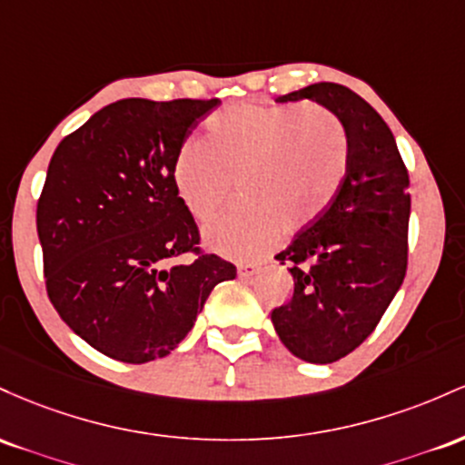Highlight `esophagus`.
Returning a JSON list of instances; mask_svg holds the SVG:
<instances>
[{
  "mask_svg": "<svg viewBox=\"0 0 465 465\" xmlns=\"http://www.w3.org/2000/svg\"><path fill=\"white\" fill-rule=\"evenodd\" d=\"M257 265L254 263H239L237 265V274L242 276V279H250V276H254L257 274Z\"/></svg>",
  "mask_w": 465,
  "mask_h": 465,
  "instance_id": "34e87169",
  "label": "esophagus"
}]
</instances>
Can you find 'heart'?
<instances>
[{
    "mask_svg": "<svg viewBox=\"0 0 465 465\" xmlns=\"http://www.w3.org/2000/svg\"><path fill=\"white\" fill-rule=\"evenodd\" d=\"M349 171V138L325 107L231 105L208 120V143L186 140L177 151V195L195 219H211L208 248L232 259H259L279 242L316 222L336 200Z\"/></svg>",
    "mask_w": 465,
    "mask_h": 465,
    "instance_id": "obj_1",
    "label": "heart"
}]
</instances>
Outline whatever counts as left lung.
<instances>
[{
    "mask_svg": "<svg viewBox=\"0 0 465 465\" xmlns=\"http://www.w3.org/2000/svg\"><path fill=\"white\" fill-rule=\"evenodd\" d=\"M296 101L341 120L349 171L331 206L276 254L290 265L294 292L272 310V325L296 358L330 364L367 341L404 281L409 173L389 124L356 92L314 83L276 98Z\"/></svg>",
    "mask_w": 465,
    "mask_h": 465,
    "instance_id": "left-lung-1",
    "label": "left lung"
}]
</instances>
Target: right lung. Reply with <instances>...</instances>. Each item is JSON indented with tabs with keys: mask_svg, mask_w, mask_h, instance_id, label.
Instances as JSON below:
<instances>
[{
	"mask_svg": "<svg viewBox=\"0 0 465 465\" xmlns=\"http://www.w3.org/2000/svg\"><path fill=\"white\" fill-rule=\"evenodd\" d=\"M211 101L123 98L52 155L36 206L48 296L76 336L129 364L169 356L232 263L197 254L195 219L177 195V151Z\"/></svg>",
	"mask_w": 465,
	"mask_h": 465,
	"instance_id": "right-lung-1",
	"label": "right lung"
}]
</instances>
